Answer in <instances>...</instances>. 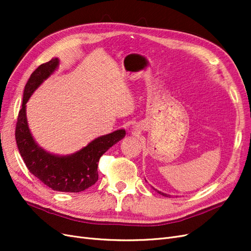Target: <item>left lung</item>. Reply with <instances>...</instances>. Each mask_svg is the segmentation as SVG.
I'll return each mask as SVG.
<instances>
[{
    "label": "left lung",
    "mask_w": 251,
    "mask_h": 251,
    "mask_svg": "<svg viewBox=\"0 0 251 251\" xmlns=\"http://www.w3.org/2000/svg\"><path fill=\"white\" fill-rule=\"evenodd\" d=\"M154 188V187H153ZM155 189V188H154ZM155 191L158 193V194H160V195H162V196H165V197H170V195H168V194H164V193H162V192H159V191H157V189H155Z\"/></svg>",
    "instance_id": "obj_1"
}]
</instances>
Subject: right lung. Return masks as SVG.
<instances>
[{
    "label": "right lung",
    "mask_w": 251,
    "mask_h": 251,
    "mask_svg": "<svg viewBox=\"0 0 251 251\" xmlns=\"http://www.w3.org/2000/svg\"><path fill=\"white\" fill-rule=\"evenodd\" d=\"M59 65L58 58H52L41 65L30 75L19 112L16 140L20 154L29 172L53 191L79 193L95 184L98 180L97 164L100 158L114 144L126 136V130L114 131L97 137L87 147L71 155L59 156L45 151L33 139L26 116V103L44 80L54 72Z\"/></svg>",
    "instance_id": "right-lung-1"
}]
</instances>
